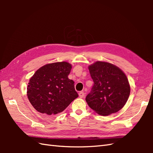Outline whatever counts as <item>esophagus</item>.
Here are the masks:
<instances>
[{
  "label": "esophagus",
  "instance_id": "34e87169",
  "mask_svg": "<svg viewBox=\"0 0 153 153\" xmlns=\"http://www.w3.org/2000/svg\"><path fill=\"white\" fill-rule=\"evenodd\" d=\"M79 96L80 98H83L85 97V93H84L83 91H81L79 93Z\"/></svg>",
  "mask_w": 153,
  "mask_h": 153
}]
</instances>
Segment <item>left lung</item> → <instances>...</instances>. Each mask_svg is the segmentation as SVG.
Masks as SVG:
<instances>
[{
    "label": "left lung",
    "mask_w": 153,
    "mask_h": 153,
    "mask_svg": "<svg viewBox=\"0 0 153 153\" xmlns=\"http://www.w3.org/2000/svg\"><path fill=\"white\" fill-rule=\"evenodd\" d=\"M94 84L85 100L91 108L102 116L121 110L130 93L126 76L119 68L98 61L89 66Z\"/></svg>",
    "instance_id": "left-lung-1"
}]
</instances>
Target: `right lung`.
I'll use <instances>...</instances> for the list:
<instances>
[{"mask_svg": "<svg viewBox=\"0 0 153 153\" xmlns=\"http://www.w3.org/2000/svg\"><path fill=\"white\" fill-rule=\"evenodd\" d=\"M71 69V64L62 62L45 65L36 71L27 88L28 99L35 110L56 114L78 97L74 82L68 77Z\"/></svg>", "mask_w": 153, "mask_h": 153, "instance_id": "right-lung-1", "label": "right lung"}]
</instances>
